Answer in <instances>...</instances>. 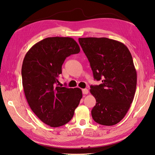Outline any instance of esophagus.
<instances>
[{
	"mask_svg": "<svg viewBox=\"0 0 155 155\" xmlns=\"http://www.w3.org/2000/svg\"><path fill=\"white\" fill-rule=\"evenodd\" d=\"M82 94H87L88 93V90L87 88H84V89H82Z\"/></svg>",
	"mask_w": 155,
	"mask_h": 155,
	"instance_id": "obj_1",
	"label": "esophagus"
}]
</instances>
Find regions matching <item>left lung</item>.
Masks as SVG:
<instances>
[{"instance_id":"8db88e82","label":"left lung","mask_w":155,"mask_h":155,"mask_svg":"<svg viewBox=\"0 0 155 155\" xmlns=\"http://www.w3.org/2000/svg\"><path fill=\"white\" fill-rule=\"evenodd\" d=\"M91 64L94 78L102 81L91 85L96 106L91 114L96 123L114 125L130 107L137 86V72L128 48L122 43L106 38L78 39Z\"/></svg>"}]
</instances>
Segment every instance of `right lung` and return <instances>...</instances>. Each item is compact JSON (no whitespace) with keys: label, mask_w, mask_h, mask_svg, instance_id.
<instances>
[{"label":"right lung","mask_w":155,"mask_h":155,"mask_svg":"<svg viewBox=\"0 0 155 155\" xmlns=\"http://www.w3.org/2000/svg\"><path fill=\"white\" fill-rule=\"evenodd\" d=\"M80 51L74 39L52 37L38 42L25 55L21 67L25 96L34 113L50 127L67 124L82 97L80 88L62 87L58 80L64 60Z\"/></svg>","instance_id":"right-lung-1"}]
</instances>
